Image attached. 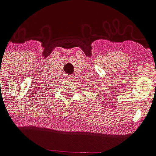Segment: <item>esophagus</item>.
Returning a JSON list of instances; mask_svg holds the SVG:
<instances>
[{
    "mask_svg": "<svg viewBox=\"0 0 156 156\" xmlns=\"http://www.w3.org/2000/svg\"><path fill=\"white\" fill-rule=\"evenodd\" d=\"M67 78H68V80H73V76H68V77Z\"/></svg>",
    "mask_w": 156,
    "mask_h": 156,
    "instance_id": "obj_1",
    "label": "esophagus"
}]
</instances>
